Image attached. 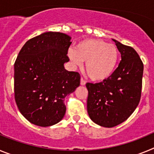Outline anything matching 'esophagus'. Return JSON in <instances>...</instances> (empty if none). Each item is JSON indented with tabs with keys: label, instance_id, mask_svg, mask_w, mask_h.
Segmentation results:
<instances>
[{
	"label": "esophagus",
	"instance_id": "1",
	"mask_svg": "<svg viewBox=\"0 0 154 154\" xmlns=\"http://www.w3.org/2000/svg\"><path fill=\"white\" fill-rule=\"evenodd\" d=\"M85 83H86V82H85V80H84L82 78L81 79V81H80V84H81V85H85Z\"/></svg>",
	"mask_w": 154,
	"mask_h": 154
}]
</instances>
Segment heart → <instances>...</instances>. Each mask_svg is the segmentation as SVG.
I'll list each match as a JSON object with an SVG mask.
<instances>
[{
    "label": "heart",
    "instance_id": "obj_1",
    "mask_svg": "<svg viewBox=\"0 0 154 154\" xmlns=\"http://www.w3.org/2000/svg\"><path fill=\"white\" fill-rule=\"evenodd\" d=\"M73 65L81 66L85 62V70L93 81H103L112 75L117 67L119 51L116 46L101 39H85L75 48L68 50Z\"/></svg>",
    "mask_w": 154,
    "mask_h": 154
}]
</instances>
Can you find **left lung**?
Instances as JSON below:
<instances>
[{
	"label": "left lung",
	"instance_id": "obj_1",
	"mask_svg": "<svg viewBox=\"0 0 154 154\" xmlns=\"http://www.w3.org/2000/svg\"><path fill=\"white\" fill-rule=\"evenodd\" d=\"M121 54L119 66L107 79L86 83L87 111L94 123L113 127L130 117L141 96L143 64L132 47L112 39Z\"/></svg>",
	"mask_w": 154,
	"mask_h": 154
}]
</instances>
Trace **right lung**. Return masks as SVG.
I'll return each mask as SVG.
<instances>
[{
  "instance_id": "right-lung-1",
  "label": "right lung",
  "mask_w": 154,
  "mask_h": 154,
  "mask_svg": "<svg viewBox=\"0 0 154 154\" xmlns=\"http://www.w3.org/2000/svg\"><path fill=\"white\" fill-rule=\"evenodd\" d=\"M69 35L48 31L24 45L14 63V97L19 111L36 126L63 119L65 98L80 85V75L65 69Z\"/></svg>"
}]
</instances>
